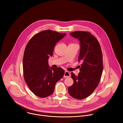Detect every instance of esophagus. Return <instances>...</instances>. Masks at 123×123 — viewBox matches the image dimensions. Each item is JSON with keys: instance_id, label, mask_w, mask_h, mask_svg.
Segmentation results:
<instances>
[{"instance_id": "34e87169", "label": "esophagus", "mask_w": 123, "mask_h": 123, "mask_svg": "<svg viewBox=\"0 0 123 123\" xmlns=\"http://www.w3.org/2000/svg\"><path fill=\"white\" fill-rule=\"evenodd\" d=\"M70 76H71V74H70V73L68 71H65L64 75V77L65 78H68V77H69Z\"/></svg>"}]
</instances>
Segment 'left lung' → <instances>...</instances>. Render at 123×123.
Here are the masks:
<instances>
[{
  "label": "left lung",
  "instance_id": "8db88e82",
  "mask_svg": "<svg viewBox=\"0 0 123 123\" xmlns=\"http://www.w3.org/2000/svg\"><path fill=\"white\" fill-rule=\"evenodd\" d=\"M70 34L80 41L78 61L82 64L78 76L71 73L74 84L68 92L73 98L81 100L91 95L100 82L103 69L102 52L98 41L91 32L75 31Z\"/></svg>",
  "mask_w": 123,
  "mask_h": 123
}]
</instances>
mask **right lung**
<instances>
[{"label":"right lung","mask_w":123,"mask_h":123,"mask_svg":"<svg viewBox=\"0 0 123 123\" xmlns=\"http://www.w3.org/2000/svg\"><path fill=\"white\" fill-rule=\"evenodd\" d=\"M65 35L50 30L43 31L33 36L26 45L23 59L24 78L30 90L39 97L53 93L55 84L64 75L61 68H49L48 60L53 55L56 44Z\"/></svg>","instance_id":"add662e5"}]
</instances>
